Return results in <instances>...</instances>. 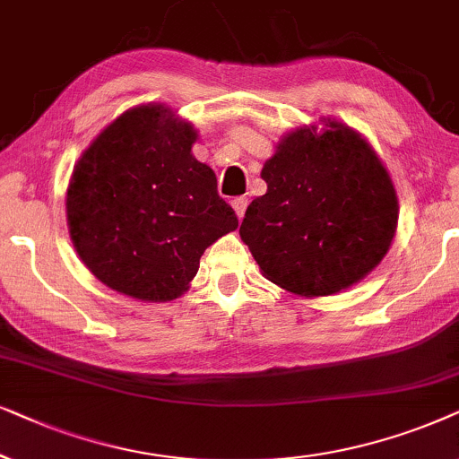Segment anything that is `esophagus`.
Masks as SVG:
<instances>
[{"mask_svg": "<svg viewBox=\"0 0 459 459\" xmlns=\"http://www.w3.org/2000/svg\"><path fill=\"white\" fill-rule=\"evenodd\" d=\"M230 205H233V210L237 213V218H243L246 216V210H247V197H235L230 201Z\"/></svg>", "mask_w": 459, "mask_h": 459, "instance_id": "obj_1", "label": "esophagus"}]
</instances>
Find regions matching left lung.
I'll return each mask as SVG.
<instances>
[{"instance_id":"left-lung-1","label":"left lung","mask_w":459,"mask_h":459,"mask_svg":"<svg viewBox=\"0 0 459 459\" xmlns=\"http://www.w3.org/2000/svg\"><path fill=\"white\" fill-rule=\"evenodd\" d=\"M266 193L247 205L239 235L274 285L332 296L369 274L399 222L393 180L368 140L327 119L321 134H285L262 168Z\"/></svg>"}]
</instances>
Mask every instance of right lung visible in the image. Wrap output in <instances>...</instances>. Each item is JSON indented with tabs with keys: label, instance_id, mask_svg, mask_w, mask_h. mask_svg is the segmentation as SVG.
Listing matches in <instances>:
<instances>
[{
	"label": "right lung",
	"instance_id": "add662e5",
	"mask_svg": "<svg viewBox=\"0 0 459 459\" xmlns=\"http://www.w3.org/2000/svg\"><path fill=\"white\" fill-rule=\"evenodd\" d=\"M197 132L163 105L119 115L83 151L66 188V222L98 281L144 302L188 290L199 260L239 226L216 174L193 157Z\"/></svg>",
	"mask_w": 459,
	"mask_h": 459
}]
</instances>
